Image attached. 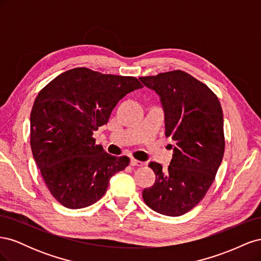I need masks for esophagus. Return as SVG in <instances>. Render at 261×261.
<instances>
[{
  "mask_svg": "<svg viewBox=\"0 0 261 261\" xmlns=\"http://www.w3.org/2000/svg\"><path fill=\"white\" fill-rule=\"evenodd\" d=\"M130 165H133V167H144L145 162L136 160V159H132L130 160Z\"/></svg>",
  "mask_w": 261,
  "mask_h": 261,
  "instance_id": "esophagus-1",
  "label": "esophagus"
}]
</instances>
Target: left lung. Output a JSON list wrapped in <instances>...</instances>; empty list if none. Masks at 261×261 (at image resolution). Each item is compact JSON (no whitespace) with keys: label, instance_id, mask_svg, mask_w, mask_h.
Instances as JSON below:
<instances>
[{"label":"left lung","instance_id":"8db88e82","mask_svg":"<svg viewBox=\"0 0 261 261\" xmlns=\"http://www.w3.org/2000/svg\"><path fill=\"white\" fill-rule=\"evenodd\" d=\"M139 80L160 96L165 136L175 143L168 169L163 170L160 163H149L155 181L144 189L143 198L153 211L178 217L203 198L223 159L222 108L208 86L183 70Z\"/></svg>","mask_w":261,"mask_h":261}]
</instances>
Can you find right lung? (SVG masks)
Segmentation results:
<instances>
[{
  "mask_svg": "<svg viewBox=\"0 0 261 261\" xmlns=\"http://www.w3.org/2000/svg\"><path fill=\"white\" fill-rule=\"evenodd\" d=\"M139 88L135 77L76 67L38 93L30 113L31 151L62 206H91L103 197L110 178L129 164L128 156L107 153L92 135L108 123L117 102Z\"/></svg>",
  "mask_w": 261,
  "mask_h": 261,
  "instance_id": "1",
  "label": "right lung"
}]
</instances>
